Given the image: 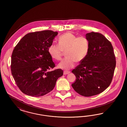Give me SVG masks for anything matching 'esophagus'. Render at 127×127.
<instances>
[{
	"label": "esophagus",
	"mask_w": 127,
	"mask_h": 127,
	"mask_svg": "<svg viewBox=\"0 0 127 127\" xmlns=\"http://www.w3.org/2000/svg\"><path fill=\"white\" fill-rule=\"evenodd\" d=\"M69 73H70L69 71H64V72H63V74H64V75H67V74H68Z\"/></svg>",
	"instance_id": "1"
}]
</instances>
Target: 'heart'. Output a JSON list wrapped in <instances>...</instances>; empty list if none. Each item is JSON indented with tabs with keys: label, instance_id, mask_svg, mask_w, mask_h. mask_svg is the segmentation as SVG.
Returning <instances> with one entry per match:
<instances>
[{
	"label": "heart",
	"instance_id": "b5f03b06",
	"mask_svg": "<svg viewBox=\"0 0 127 127\" xmlns=\"http://www.w3.org/2000/svg\"><path fill=\"white\" fill-rule=\"evenodd\" d=\"M59 44H52L48 48V53L54 61L61 60L63 51L66 56L58 65V67L68 70L74 67L76 62H81L88 54L89 42L86 37L77 36L71 33H65L59 37Z\"/></svg>",
	"mask_w": 127,
	"mask_h": 127
}]
</instances>
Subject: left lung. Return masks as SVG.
Instances as JSON below:
<instances>
[{
  "mask_svg": "<svg viewBox=\"0 0 127 127\" xmlns=\"http://www.w3.org/2000/svg\"><path fill=\"white\" fill-rule=\"evenodd\" d=\"M89 42L88 54L72 72L76 79L73 89L85 97L96 95L109 87L113 78L116 58L110 41L102 34H86Z\"/></svg>",
  "mask_w": 127,
  "mask_h": 127,
  "instance_id": "1",
  "label": "left lung"
}]
</instances>
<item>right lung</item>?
Here are the masks:
<instances>
[{
  "label": "right lung",
  "instance_id": "right-lung-1",
  "mask_svg": "<svg viewBox=\"0 0 127 127\" xmlns=\"http://www.w3.org/2000/svg\"><path fill=\"white\" fill-rule=\"evenodd\" d=\"M58 33L43 30L27 34L14 49L11 70L19 90L32 97L44 96L52 91L61 69L49 71L55 64L49 54V46Z\"/></svg>",
  "mask_w": 127,
  "mask_h": 127
}]
</instances>
